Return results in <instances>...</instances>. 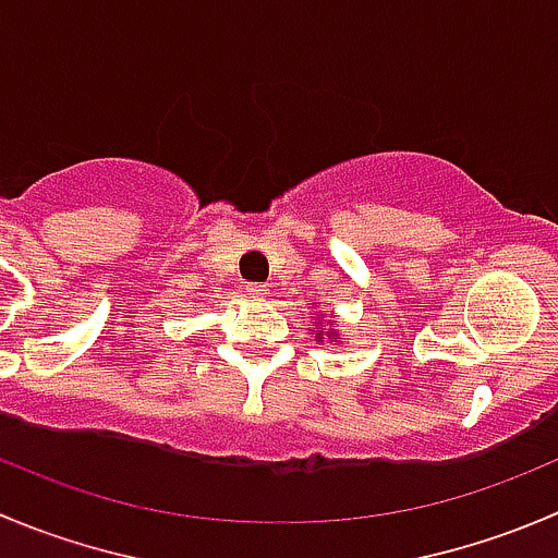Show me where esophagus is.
I'll return each mask as SVG.
<instances>
[{"label": "esophagus", "mask_w": 558, "mask_h": 558, "mask_svg": "<svg viewBox=\"0 0 558 558\" xmlns=\"http://www.w3.org/2000/svg\"><path fill=\"white\" fill-rule=\"evenodd\" d=\"M247 294L256 296V300H264V296H267V286H262V283H251V286H247Z\"/></svg>", "instance_id": "obj_1"}]
</instances>
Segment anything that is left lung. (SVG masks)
Returning <instances> with one entry per match:
<instances>
[{"instance_id": "8db88e82", "label": "left lung", "mask_w": 558, "mask_h": 558, "mask_svg": "<svg viewBox=\"0 0 558 558\" xmlns=\"http://www.w3.org/2000/svg\"><path fill=\"white\" fill-rule=\"evenodd\" d=\"M313 332L318 335V338H322V322H316V329H313ZM329 335V332H327ZM335 343H338V340H335Z\"/></svg>"}]
</instances>
